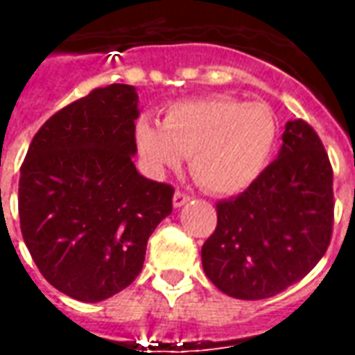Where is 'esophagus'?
I'll return each instance as SVG.
<instances>
[{
  "mask_svg": "<svg viewBox=\"0 0 355 355\" xmlns=\"http://www.w3.org/2000/svg\"><path fill=\"white\" fill-rule=\"evenodd\" d=\"M190 200H192V198H190L188 193L178 190V192H175V196H173V205H175V207H182V205H186Z\"/></svg>",
  "mask_w": 355,
  "mask_h": 355,
  "instance_id": "esophagus-1",
  "label": "esophagus"
}]
</instances>
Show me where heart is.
Wrapping results in <instances>:
<instances>
[{
	"mask_svg": "<svg viewBox=\"0 0 355 355\" xmlns=\"http://www.w3.org/2000/svg\"><path fill=\"white\" fill-rule=\"evenodd\" d=\"M135 140L155 173L175 171L190 157L192 177L213 193H238L266 169L277 125L264 104L234 96H203L167 108L162 127L140 119Z\"/></svg>",
	"mask_w": 355,
	"mask_h": 355,
	"instance_id": "heart-1",
	"label": "heart"
}]
</instances>
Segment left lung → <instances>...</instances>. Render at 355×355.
I'll return each instance as SVG.
<instances>
[{
  "label": "left lung",
  "mask_w": 355,
  "mask_h": 355,
  "mask_svg": "<svg viewBox=\"0 0 355 355\" xmlns=\"http://www.w3.org/2000/svg\"><path fill=\"white\" fill-rule=\"evenodd\" d=\"M277 159L236 198L216 203L201 262L228 297L261 300L300 282L327 251L335 220L333 167L304 119L287 121Z\"/></svg>",
  "instance_id": "1"
}]
</instances>
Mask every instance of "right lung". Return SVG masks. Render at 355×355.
I'll return each mask as SVG.
<instances>
[{
  "mask_svg": "<svg viewBox=\"0 0 355 355\" xmlns=\"http://www.w3.org/2000/svg\"><path fill=\"white\" fill-rule=\"evenodd\" d=\"M137 104L132 85L93 89L42 125L20 167L24 243L43 277L81 302L129 287L173 211L175 188L132 163Z\"/></svg>",
  "mask_w": 355,
  "mask_h": 355,
  "instance_id": "obj_1",
  "label": "right lung"
}]
</instances>
